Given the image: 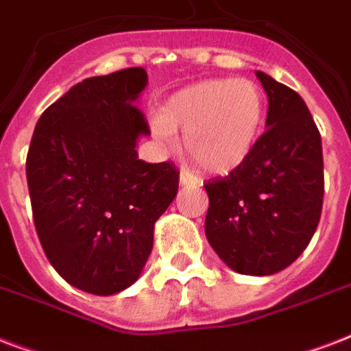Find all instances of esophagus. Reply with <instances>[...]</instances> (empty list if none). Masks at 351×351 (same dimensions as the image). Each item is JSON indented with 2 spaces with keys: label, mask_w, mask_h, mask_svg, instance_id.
<instances>
[{
  "label": "esophagus",
  "mask_w": 351,
  "mask_h": 351,
  "mask_svg": "<svg viewBox=\"0 0 351 351\" xmlns=\"http://www.w3.org/2000/svg\"><path fill=\"white\" fill-rule=\"evenodd\" d=\"M180 184L182 186H197V184H200V180H198V176H195L187 169H182L180 171Z\"/></svg>",
  "instance_id": "esophagus-1"
}]
</instances>
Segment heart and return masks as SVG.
I'll use <instances>...</instances> for the list:
<instances>
[{
	"instance_id": "1",
	"label": "heart",
	"mask_w": 351,
	"mask_h": 351,
	"mask_svg": "<svg viewBox=\"0 0 351 351\" xmlns=\"http://www.w3.org/2000/svg\"><path fill=\"white\" fill-rule=\"evenodd\" d=\"M266 117L264 95L250 80H208L178 90L153 123L167 145L184 132V149L202 169L228 175L251 154Z\"/></svg>"
}]
</instances>
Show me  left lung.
Returning a JSON list of instances; mask_svg holds the SVG:
<instances>
[{
	"label": "left lung",
	"instance_id": "obj_1",
	"mask_svg": "<svg viewBox=\"0 0 351 351\" xmlns=\"http://www.w3.org/2000/svg\"><path fill=\"white\" fill-rule=\"evenodd\" d=\"M267 93L266 132L244 164L204 184L206 237L242 275H273L308 247L324 200L321 132L293 89L256 71Z\"/></svg>",
	"mask_w": 351,
	"mask_h": 351
}]
</instances>
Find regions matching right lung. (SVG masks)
I'll use <instances>...</instances> for the list:
<instances>
[{
    "label": "right lung",
    "instance_id": "obj_1",
    "mask_svg": "<svg viewBox=\"0 0 351 351\" xmlns=\"http://www.w3.org/2000/svg\"><path fill=\"white\" fill-rule=\"evenodd\" d=\"M142 67L80 82L47 107L27 154L34 228L52 267L93 295L129 288L153 250L154 222L178 191L173 162L138 160L149 134L134 104Z\"/></svg>",
    "mask_w": 351,
    "mask_h": 351
}]
</instances>
